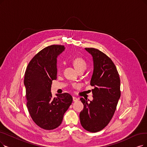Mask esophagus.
<instances>
[{
	"mask_svg": "<svg viewBox=\"0 0 147 147\" xmlns=\"http://www.w3.org/2000/svg\"><path fill=\"white\" fill-rule=\"evenodd\" d=\"M78 99L77 98H76V97H73V101H74V102H76V101H78Z\"/></svg>",
	"mask_w": 147,
	"mask_h": 147,
	"instance_id": "34e87169",
	"label": "esophagus"
}]
</instances>
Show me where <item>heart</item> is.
Listing matches in <instances>:
<instances>
[{"label":"heart","instance_id":"obj_1","mask_svg":"<svg viewBox=\"0 0 147 147\" xmlns=\"http://www.w3.org/2000/svg\"><path fill=\"white\" fill-rule=\"evenodd\" d=\"M73 65L76 70L79 72L80 71H84L87 68L86 62L81 58H76L72 61ZM60 68H58V71H60Z\"/></svg>","mask_w":147,"mask_h":147}]
</instances>
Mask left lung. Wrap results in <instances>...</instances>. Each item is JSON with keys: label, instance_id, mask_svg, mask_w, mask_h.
<instances>
[{"label": "left lung", "instance_id": "obj_1", "mask_svg": "<svg viewBox=\"0 0 147 147\" xmlns=\"http://www.w3.org/2000/svg\"><path fill=\"white\" fill-rule=\"evenodd\" d=\"M85 49L93 60L90 81V85L94 87L92 90L93 99L88 102L80 98L84 109L80 112V119L86 130L96 133L106 127L112 118L121 96V81L115 64L107 55L95 48Z\"/></svg>", "mask_w": 147, "mask_h": 147}]
</instances>
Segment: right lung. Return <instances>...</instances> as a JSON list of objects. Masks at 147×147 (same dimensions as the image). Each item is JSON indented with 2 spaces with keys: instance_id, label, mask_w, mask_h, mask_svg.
Segmentation results:
<instances>
[{
  "instance_id": "obj_1",
  "label": "right lung",
  "mask_w": 147,
  "mask_h": 147,
  "mask_svg": "<svg viewBox=\"0 0 147 147\" xmlns=\"http://www.w3.org/2000/svg\"><path fill=\"white\" fill-rule=\"evenodd\" d=\"M64 49L63 45L46 47L29 61L25 74L29 113L38 127L47 130L60 125L64 114L73 100L67 93L53 98L51 92L52 80L57 79V57Z\"/></svg>"
}]
</instances>
